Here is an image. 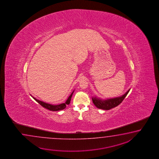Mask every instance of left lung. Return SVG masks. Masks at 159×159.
Wrapping results in <instances>:
<instances>
[{
  "label": "left lung",
  "mask_w": 159,
  "mask_h": 159,
  "mask_svg": "<svg viewBox=\"0 0 159 159\" xmlns=\"http://www.w3.org/2000/svg\"><path fill=\"white\" fill-rule=\"evenodd\" d=\"M129 90L130 89H129L127 92H126L125 94L123 95L122 97L108 99L107 100H102L101 99H98L96 97H94V98H92V101L95 106L98 108L108 110L110 109L114 108L117 106L120 105L122 103V101L124 100L125 97L127 96V94L129 93Z\"/></svg>",
  "instance_id": "left-lung-1"
}]
</instances>
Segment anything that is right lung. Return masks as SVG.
<instances>
[{
  "label": "right lung",
  "instance_id": "add662e5",
  "mask_svg": "<svg viewBox=\"0 0 159 159\" xmlns=\"http://www.w3.org/2000/svg\"><path fill=\"white\" fill-rule=\"evenodd\" d=\"M74 91H73L71 93L69 97V98H68V99L66 100V101L65 102V103H61L60 105H52L51 104H49V103H45L44 102L40 101L39 100H38L37 99H36L35 98H34V99L41 106H42L44 108H47L49 110H51V111H60L61 110H64V108H66V106L68 105H69L70 102V100H71V97H72V95L73 94Z\"/></svg>",
  "mask_w": 159,
  "mask_h": 159
}]
</instances>
